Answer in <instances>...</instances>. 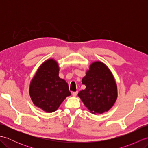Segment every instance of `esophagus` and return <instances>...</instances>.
<instances>
[{
	"instance_id": "obj_1",
	"label": "esophagus",
	"mask_w": 148,
	"mask_h": 148,
	"mask_svg": "<svg viewBox=\"0 0 148 148\" xmlns=\"http://www.w3.org/2000/svg\"><path fill=\"white\" fill-rule=\"evenodd\" d=\"M77 92H72V96L73 97H76L77 96Z\"/></svg>"
}]
</instances>
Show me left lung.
<instances>
[{"label": "left lung", "instance_id": "1", "mask_svg": "<svg viewBox=\"0 0 148 148\" xmlns=\"http://www.w3.org/2000/svg\"><path fill=\"white\" fill-rule=\"evenodd\" d=\"M86 88L78 97L92 114H102L114 104L118 97L117 84L111 71L100 61L93 62L83 77Z\"/></svg>", "mask_w": 148, "mask_h": 148}]
</instances>
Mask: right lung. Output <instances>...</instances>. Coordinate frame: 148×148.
Listing matches in <instances>:
<instances>
[{
	"label": "right lung",
	"mask_w": 148,
	"mask_h": 148,
	"mask_svg": "<svg viewBox=\"0 0 148 148\" xmlns=\"http://www.w3.org/2000/svg\"><path fill=\"white\" fill-rule=\"evenodd\" d=\"M58 74V62L50 58L40 65L30 81L29 94L32 101L46 112L56 111L66 97L71 95L67 83Z\"/></svg>",
	"instance_id": "1"
}]
</instances>
